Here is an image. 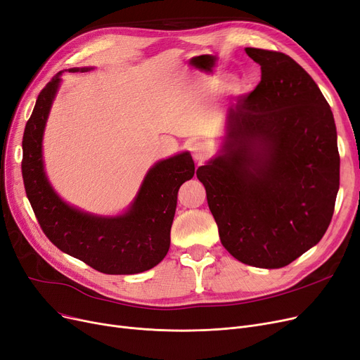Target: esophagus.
Instances as JSON below:
<instances>
[{
	"label": "esophagus",
	"instance_id": "34e87169",
	"mask_svg": "<svg viewBox=\"0 0 360 360\" xmlns=\"http://www.w3.org/2000/svg\"><path fill=\"white\" fill-rule=\"evenodd\" d=\"M191 154H193V158L195 160V162L200 165L206 160V157L209 154V148L203 142H194L191 145Z\"/></svg>",
	"mask_w": 360,
	"mask_h": 360
}]
</instances>
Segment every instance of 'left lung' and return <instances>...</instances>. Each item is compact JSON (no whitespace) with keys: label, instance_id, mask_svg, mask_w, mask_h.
Returning <instances> with one entry per match:
<instances>
[{"label":"left lung","instance_id":"obj_1","mask_svg":"<svg viewBox=\"0 0 360 360\" xmlns=\"http://www.w3.org/2000/svg\"><path fill=\"white\" fill-rule=\"evenodd\" d=\"M261 82L225 117L219 151L197 169L222 246L282 269L321 242L340 188L337 127L314 79L285 53L246 47Z\"/></svg>","mask_w":360,"mask_h":360}]
</instances>
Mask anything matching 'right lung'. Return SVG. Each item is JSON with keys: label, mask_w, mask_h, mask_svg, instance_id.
Masks as SVG:
<instances>
[{"label": "right lung", "mask_w": 360, "mask_h": 360, "mask_svg": "<svg viewBox=\"0 0 360 360\" xmlns=\"http://www.w3.org/2000/svg\"><path fill=\"white\" fill-rule=\"evenodd\" d=\"M91 68H71L86 72ZM62 71L39 93L23 133L22 175L34 214L50 242L105 274H138L166 257L179 187L194 176L188 151L160 160L148 172L127 210L115 217L89 214L63 202L46 175L43 136Z\"/></svg>", "instance_id": "right-lung-1"}]
</instances>
